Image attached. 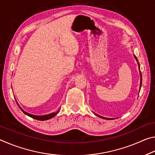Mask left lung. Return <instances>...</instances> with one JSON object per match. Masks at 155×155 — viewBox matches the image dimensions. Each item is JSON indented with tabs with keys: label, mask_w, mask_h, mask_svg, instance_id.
<instances>
[{
	"label": "left lung",
	"mask_w": 155,
	"mask_h": 155,
	"mask_svg": "<svg viewBox=\"0 0 155 155\" xmlns=\"http://www.w3.org/2000/svg\"><path fill=\"white\" fill-rule=\"evenodd\" d=\"M134 57H135V59H136V61H137V64H138V66H139V70H140V89H141V83H142V77H141V71H140V63L138 62V59H137V57H136V56L135 55V54H134ZM95 114L96 115H97V116H98V117H101V118H103V119H104V120H113V119H114V118H107V117H103V116H101V115H97V114Z\"/></svg>",
	"instance_id": "1"
}]
</instances>
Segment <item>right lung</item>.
<instances>
[{
    "instance_id": "obj_1",
    "label": "right lung",
    "mask_w": 155,
    "mask_h": 155,
    "mask_svg": "<svg viewBox=\"0 0 155 155\" xmlns=\"http://www.w3.org/2000/svg\"><path fill=\"white\" fill-rule=\"evenodd\" d=\"M16 103H17V101H16ZM17 104H18V107H19V108L21 109V111H22L23 113H24L25 114L27 115L28 116H29V117H32V118H33V119H35V120H41V121H44V120H49V119L52 118V117H54V116H55V115H56L57 114H58L59 111V110H60V109H59V111H57V112L51 113V114H48V115H35L30 114H28V113L25 111L24 110H23V109H22V108H21V107H20V105H19V104H18V103H17Z\"/></svg>"
}]
</instances>
